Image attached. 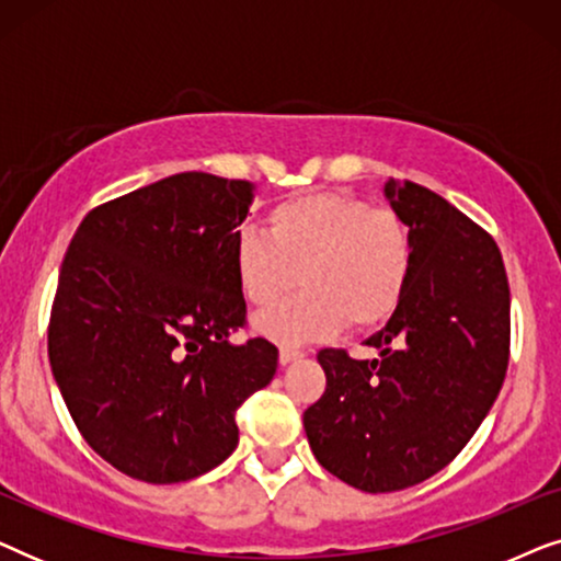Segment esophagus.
<instances>
[{
	"instance_id": "obj_1",
	"label": "esophagus",
	"mask_w": 561,
	"mask_h": 561,
	"mask_svg": "<svg viewBox=\"0 0 561 561\" xmlns=\"http://www.w3.org/2000/svg\"><path fill=\"white\" fill-rule=\"evenodd\" d=\"M301 357H304V352L294 350V347H280V355H278L280 365H290V363H296V359H301Z\"/></svg>"
}]
</instances>
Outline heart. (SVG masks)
I'll use <instances>...</instances> for the list:
<instances>
[{
	"label": "heart",
	"mask_w": 561,
	"mask_h": 561,
	"mask_svg": "<svg viewBox=\"0 0 561 561\" xmlns=\"http://www.w3.org/2000/svg\"><path fill=\"white\" fill-rule=\"evenodd\" d=\"M232 271L244 301L273 306L252 327L283 347L327 340L344 324L373 329L393 317L413 273V237L393 209L336 191L273 204L265 234L244 229L232 242Z\"/></svg>",
	"instance_id": "obj_1"
}]
</instances>
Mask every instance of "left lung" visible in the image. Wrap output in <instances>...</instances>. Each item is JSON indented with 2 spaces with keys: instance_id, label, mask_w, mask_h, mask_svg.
I'll return each instance as SVG.
<instances>
[{
  "instance_id": "left-lung-1",
  "label": "left lung",
  "mask_w": 561,
  "mask_h": 561,
  "mask_svg": "<svg viewBox=\"0 0 561 561\" xmlns=\"http://www.w3.org/2000/svg\"><path fill=\"white\" fill-rule=\"evenodd\" d=\"M382 191L411 229V283L365 340L378 359L319 352L327 390L304 413L319 465L365 493L447 467L493 409L511 352L508 275L493 237L419 183L388 179Z\"/></svg>"
}]
</instances>
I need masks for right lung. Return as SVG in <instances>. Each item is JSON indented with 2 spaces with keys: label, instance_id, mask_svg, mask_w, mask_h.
<instances>
[{
  "label": "right lung",
  "instance_id": "add662e5",
  "mask_svg": "<svg viewBox=\"0 0 561 561\" xmlns=\"http://www.w3.org/2000/svg\"><path fill=\"white\" fill-rule=\"evenodd\" d=\"M255 186L175 173L91 209L60 265L48 327L53 378L91 449L129 478L171 485L237 447L234 413L278 350L244 324L232 271Z\"/></svg>",
  "mask_w": 561,
  "mask_h": 561
}]
</instances>
